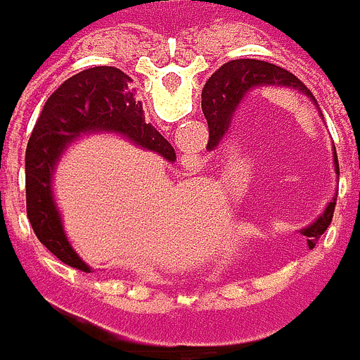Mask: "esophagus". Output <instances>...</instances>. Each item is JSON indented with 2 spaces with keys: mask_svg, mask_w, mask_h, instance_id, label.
Instances as JSON below:
<instances>
[{
  "mask_svg": "<svg viewBox=\"0 0 360 360\" xmlns=\"http://www.w3.org/2000/svg\"><path fill=\"white\" fill-rule=\"evenodd\" d=\"M181 165L185 171H197L201 167V159L195 153H185V155H181Z\"/></svg>",
  "mask_w": 360,
  "mask_h": 360,
  "instance_id": "1",
  "label": "esophagus"
}]
</instances>
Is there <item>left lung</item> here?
Masks as SVG:
<instances>
[{"mask_svg":"<svg viewBox=\"0 0 360 360\" xmlns=\"http://www.w3.org/2000/svg\"><path fill=\"white\" fill-rule=\"evenodd\" d=\"M256 86L292 88V90L302 92L304 96H308L316 104V98L312 96V92L294 74H290L288 70H284L276 64L262 62V60H248V58L226 62L221 68H217L211 74L210 80L203 86V92H201V108H203V115L210 124V143H207L210 149H213L219 143V139L226 134L236 108ZM316 108H319V104H316ZM333 157H335V171L338 175L336 150L333 153ZM335 205L336 199H333L321 217L312 226L302 229V233L308 238L310 248H314V243L319 242V238L326 231V227L330 226Z\"/></svg>","mask_w":360,"mask_h":360,"instance_id":"obj_1","label":"left lung"}]
</instances>
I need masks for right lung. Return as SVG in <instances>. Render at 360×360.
I'll return each instance as SVG.
<instances>
[{
  "label": "right lung",
  "mask_w": 360,
  "mask_h": 360,
  "mask_svg": "<svg viewBox=\"0 0 360 360\" xmlns=\"http://www.w3.org/2000/svg\"><path fill=\"white\" fill-rule=\"evenodd\" d=\"M131 76L115 66H94L68 78L46 101L25 149V205L38 240L56 258L90 272L68 242L52 197V173L62 153L84 134L117 133L143 149L175 161V150L145 122Z\"/></svg>",
  "instance_id": "right-lung-1"
}]
</instances>
